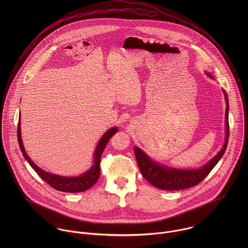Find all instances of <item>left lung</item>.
<instances>
[{"label": "left lung", "instance_id": "left-lung-1", "mask_svg": "<svg viewBox=\"0 0 248 248\" xmlns=\"http://www.w3.org/2000/svg\"><path fill=\"white\" fill-rule=\"evenodd\" d=\"M210 78H214L211 74L206 73ZM223 93L226 101V109H225V141L221 150L213 157L212 159L202 166L200 169H176L164 166L162 164H158L152 160L142 150L138 147L134 148L136 158L138 161V165L141 172V175L145 177L151 184L155 186L156 188L162 190H182L186 188H190L192 186L198 185L201 181H202L208 174L212 171L216 164L222 157L229 139V122H228V97L226 92L223 90Z\"/></svg>", "mask_w": 248, "mask_h": 248}]
</instances>
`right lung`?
Returning <instances> with one entry per match:
<instances>
[{
    "label": "right lung",
    "instance_id": "add662e5",
    "mask_svg": "<svg viewBox=\"0 0 248 248\" xmlns=\"http://www.w3.org/2000/svg\"><path fill=\"white\" fill-rule=\"evenodd\" d=\"M20 125H21V122H20V119H19L17 137H18L19 146H20V149L23 153L24 157L28 160L30 165L33 168V170L38 174V176L41 177L43 180H45L47 184H49L53 189L58 190V191H62V192H67V193L83 192V191H86V190L90 189L93 185H94V183L97 181V179L99 178V176H100L101 155H102L108 142L110 140V138L114 134H116L117 131H118L116 127L110 128L108 131H107L106 133L103 135V137L100 139V140L96 146L95 152H94V160H93V164L91 167V169H89L86 173L82 174L79 177H62V176L47 173V172L44 171L43 169L39 168L35 163L29 157V155L26 153L23 141H22Z\"/></svg>",
    "mask_w": 248,
    "mask_h": 248
}]
</instances>
